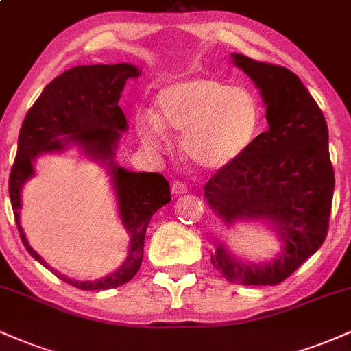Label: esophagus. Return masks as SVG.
Here are the masks:
<instances>
[{
	"mask_svg": "<svg viewBox=\"0 0 351 351\" xmlns=\"http://www.w3.org/2000/svg\"><path fill=\"white\" fill-rule=\"evenodd\" d=\"M188 191V184L184 183V181H181V180H176V181H173V184H171V193L175 196H180V195H184V193Z\"/></svg>",
	"mask_w": 351,
	"mask_h": 351,
	"instance_id": "1",
	"label": "esophagus"
}]
</instances>
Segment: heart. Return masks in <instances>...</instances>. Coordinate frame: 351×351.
I'll return each instance as SVG.
<instances>
[{"mask_svg": "<svg viewBox=\"0 0 351 351\" xmlns=\"http://www.w3.org/2000/svg\"><path fill=\"white\" fill-rule=\"evenodd\" d=\"M257 127L259 107L251 92L198 77L163 88L156 97V117L138 120V135L152 148L167 142L165 130L183 135L181 147L189 162L219 171L251 147Z\"/></svg>", "mask_w": 351, "mask_h": 351, "instance_id": "1", "label": "heart"}]
</instances>
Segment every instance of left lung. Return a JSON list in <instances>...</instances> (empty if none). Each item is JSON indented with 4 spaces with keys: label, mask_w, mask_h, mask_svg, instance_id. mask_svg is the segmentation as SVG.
I'll return each instance as SVG.
<instances>
[{
    "label": "left lung",
    "mask_w": 351,
    "mask_h": 351,
    "mask_svg": "<svg viewBox=\"0 0 351 351\" xmlns=\"http://www.w3.org/2000/svg\"><path fill=\"white\" fill-rule=\"evenodd\" d=\"M259 87L269 128L234 163L204 186L208 204L226 224L263 219L279 234L282 252L272 263L244 264L219 245L211 263L229 282L277 285L324 244L328 232L335 173L328 127L320 107L292 71L232 54Z\"/></svg>",
    "instance_id": "1"
}]
</instances>
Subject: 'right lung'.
<instances>
[{"label":"right lung","mask_w":351,"mask_h":351,"mask_svg":"<svg viewBox=\"0 0 351 351\" xmlns=\"http://www.w3.org/2000/svg\"><path fill=\"white\" fill-rule=\"evenodd\" d=\"M140 71L135 66L125 62L72 67L44 87L19 130L18 152L10 173V199L19 236L26 251L36 261L80 291H107L134 279L142 265L148 223L160 208L171 201L170 184L163 175L134 173L114 163L120 134L127 130V119L119 107L120 94L127 79H136ZM69 143L80 144L93 159L108 165L121 219L131 236L125 263L110 276L94 282L72 281L49 268L27 243L19 223L21 188L34 174L35 156L39 152L60 151Z\"/></svg>","instance_id":"add662e5"}]
</instances>
